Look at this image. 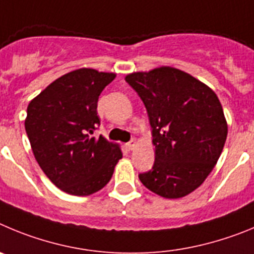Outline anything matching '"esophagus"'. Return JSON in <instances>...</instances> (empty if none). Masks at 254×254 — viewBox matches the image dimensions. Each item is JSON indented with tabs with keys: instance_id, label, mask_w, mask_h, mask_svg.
I'll return each instance as SVG.
<instances>
[{
	"instance_id": "34e87169",
	"label": "esophagus",
	"mask_w": 254,
	"mask_h": 254,
	"mask_svg": "<svg viewBox=\"0 0 254 254\" xmlns=\"http://www.w3.org/2000/svg\"><path fill=\"white\" fill-rule=\"evenodd\" d=\"M135 147H136V139H131L129 143H127V148L129 150H132Z\"/></svg>"
}]
</instances>
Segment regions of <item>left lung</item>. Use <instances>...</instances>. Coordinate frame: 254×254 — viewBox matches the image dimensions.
<instances>
[{"instance_id":"8db88e82","label":"left lung","mask_w":254,"mask_h":254,"mask_svg":"<svg viewBox=\"0 0 254 254\" xmlns=\"http://www.w3.org/2000/svg\"><path fill=\"white\" fill-rule=\"evenodd\" d=\"M125 81L147 109L155 161L139 175L166 198L195 191L212 171L227 140L228 125L218 96L189 73L172 67L130 73Z\"/></svg>"}]
</instances>
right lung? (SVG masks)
Segmentation results:
<instances>
[{
  "label": "right lung",
  "instance_id": "right-lung-1",
  "mask_svg": "<svg viewBox=\"0 0 254 254\" xmlns=\"http://www.w3.org/2000/svg\"><path fill=\"white\" fill-rule=\"evenodd\" d=\"M115 73L91 68L59 77L31 100L25 130L34 157L50 181L64 192L88 196L106 186L123 153L102 135L99 96Z\"/></svg>",
  "mask_w": 254,
  "mask_h": 254
}]
</instances>
